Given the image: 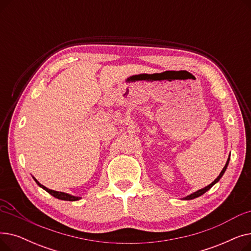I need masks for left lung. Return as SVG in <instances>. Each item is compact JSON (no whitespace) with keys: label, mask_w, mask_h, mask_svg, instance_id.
<instances>
[{"label":"left lung","mask_w":251,"mask_h":251,"mask_svg":"<svg viewBox=\"0 0 251 251\" xmlns=\"http://www.w3.org/2000/svg\"><path fill=\"white\" fill-rule=\"evenodd\" d=\"M229 161H230V155H229V157H228V161H227V163H226V165H225V167L223 168V170H222V172L220 173V175L218 176V178L214 181V182H212V184H209V185H207L206 187H204V188H202V189H200V190H197L196 192H193L192 194H190V195H188V196H186V197H184V200L185 201H189V200H193V199H196V197H199V196H201V195H202L203 193H205L208 189H210L212 188L215 184L217 183V182H219V180L222 178V176L224 175V173H225V171H226V169H227V167H228V165H229Z\"/></svg>","instance_id":"1"}]
</instances>
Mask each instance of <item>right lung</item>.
Masks as SVG:
<instances>
[{"instance_id": "add662e5", "label": "right lung", "mask_w": 251, "mask_h": 251, "mask_svg": "<svg viewBox=\"0 0 251 251\" xmlns=\"http://www.w3.org/2000/svg\"><path fill=\"white\" fill-rule=\"evenodd\" d=\"M34 181L36 182L37 185L39 187H42L43 189H45L47 192H49L50 195H52L54 197H56V199H59L61 201H79L81 199V197L79 196H74V195H71V194H68V193H65V192H60V191H55V190H51V189H49L47 188L46 186L42 185L41 183H39L34 177H33Z\"/></svg>"}]
</instances>
